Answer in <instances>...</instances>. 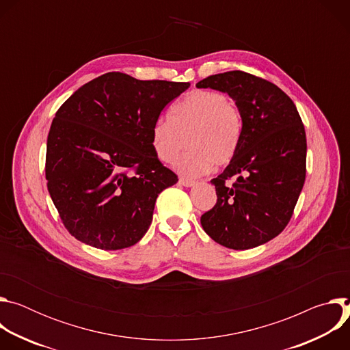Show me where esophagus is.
<instances>
[{"label":"esophagus","mask_w":350,"mask_h":350,"mask_svg":"<svg viewBox=\"0 0 350 350\" xmlns=\"http://www.w3.org/2000/svg\"><path fill=\"white\" fill-rule=\"evenodd\" d=\"M178 183H180L181 185H184V187H191V185H193V184H195V181H193V180H191V178H185V177H180Z\"/></svg>","instance_id":"1"}]
</instances>
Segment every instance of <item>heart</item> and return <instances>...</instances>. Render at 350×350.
Segmentation results:
<instances>
[{"mask_svg": "<svg viewBox=\"0 0 350 350\" xmlns=\"http://www.w3.org/2000/svg\"><path fill=\"white\" fill-rule=\"evenodd\" d=\"M243 120L238 105L223 92L196 90L170 108L169 118L152 124L151 141L157 157L172 162L184 146L189 151L176 162L188 176H201L224 166L235 157Z\"/></svg>", "mask_w": 350, "mask_h": 350, "instance_id": "1", "label": "heart"}]
</instances>
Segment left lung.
<instances>
[{"mask_svg": "<svg viewBox=\"0 0 350 350\" xmlns=\"http://www.w3.org/2000/svg\"><path fill=\"white\" fill-rule=\"evenodd\" d=\"M227 92L243 127L235 157L211 183L216 205L201 216L217 243L243 251L269 242L289 223L306 178V133L292 99L275 84L231 70L196 84Z\"/></svg>", "mask_w": 350, "mask_h": 350, "instance_id": "obj_1", "label": "left lung"}]
</instances>
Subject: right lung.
Returning <instances> with one entry per match:
<instances>
[{"mask_svg":"<svg viewBox=\"0 0 350 350\" xmlns=\"http://www.w3.org/2000/svg\"><path fill=\"white\" fill-rule=\"evenodd\" d=\"M188 87L109 72L58 109L46 139L45 178L76 239L118 251L145 235L158 195L178 181L154 151L152 124Z\"/></svg>","mask_w":350,"mask_h":350,"instance_id":"obj_1","label":"right lung"}]
</instances>
